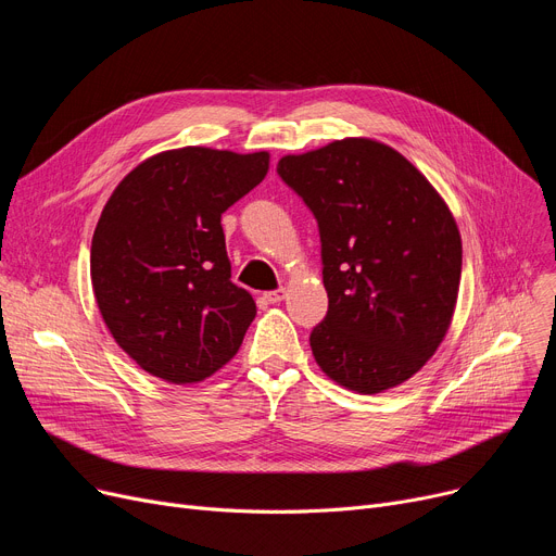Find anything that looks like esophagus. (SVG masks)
I'll return each mask as SVG.
<instances>
[{"instance_id": "34e87169", "label": "esophagus", "mask_w": 556, "mask_h": 556, "mask_svg": "<svg viewBox=\"0 0 556 556\" xmlns=\"http://www.w3.org/2000/svg\"><path fill=\"white\" fill-rule=\"evenodd\" d=\"M263 298H266V302H270V304H279L286 298V290L275 288V290H268V293H263Z\"/></svg>"}]
</instances>
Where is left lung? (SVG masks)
Segmentation results:
<instances>
[{"label": "left lung", "mask_w": 556, "mask_h": 556, "mask_svg": "<svg viewBox=\"0 0 556 556\" xmlns=\"http://www.w3.org/2000/svg\"><path fill=\"white\" fill-rule=\"evenodd\" d=\"M277 173L323 243L329 311L311 331L317 365L361 394L401 386L437 352L457 302L462 239L446 202L374 139L286 155Z\"/></svg>", "instance_id": "left-lung-1"}]
</instances>
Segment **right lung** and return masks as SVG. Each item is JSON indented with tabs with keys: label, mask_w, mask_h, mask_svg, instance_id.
<instances>
[{
	"label": "right lung",
	"mask_w": 556,
	"mask_h": 556,
	"mask_svg": "<svg viewBox=\"0 0 556 556\" xmlns=\"http://www.w3.org/2000/svg\"><path fill=\"white\" fill-rule=\"evenodd\" d=\"M270 155L187 149L153 155L110 195L90 252L92 288L124 352L168 383H198L239 352L256 315L231 283L220 216Z\"/></svg>",
	"instance_id": "obj_1"
}]
</instances>
